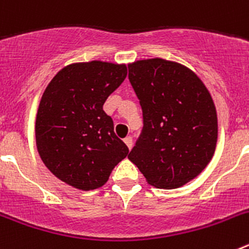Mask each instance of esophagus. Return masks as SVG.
<instances>
[{"mask_svg": "<svg viewBox=\"0 0 249 249\" xmlns=\"http://www.w3.org/2000/svg\"><path fill=\"white\" fill-rule=\"evenodd\" d=\"M123 141H124V143L127 144V147H128V148L131 149L132 146H133V140H132L131 136H127V137L124 138V140H123Z\"/></svg>", "mask_w": 249, "mask_h": 249, "instance_id": "esophagus-1", "label": "esophagus"}]
</instances>
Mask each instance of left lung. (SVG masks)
I'll return each instance as SVG.
<instances>
[{"mask_svg":"<svg viewBox=\"0 0 249 249\" xmlns=\"http://www.w3.org/2000/svg\"><path fill=\"white\" fill-rule=\"evenodd\" d=\"M143 128L128 158L157 188H177L198 176L213 157L217 113L198 77L162 58L128 66Z\"/></svg>","mask_w":249,"mask_h":249,"instance_id":"8db88e82","label":"left lung"}]
</instances>
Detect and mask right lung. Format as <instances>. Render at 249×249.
I'll use <instances>...</instances> for the list:
<instances>
[{
	"label": "right lung",
	"mask_w": 249,
	"mask_h": 249,
	"mask_svg": "<svg viewBox=\"0 0 249 249\" xmlns=\"http://www.w3.org/2000/svg\"><path fill=\"white\" fill-rule=\"evenodd\" d=\"M126 65L92 61L65 67L47 86L36 116L38 153L51 172L78 190H96L128 155L103 111Z\"/></svg>",
	"instance_id": "right-lung-1"
}]
</instances>
